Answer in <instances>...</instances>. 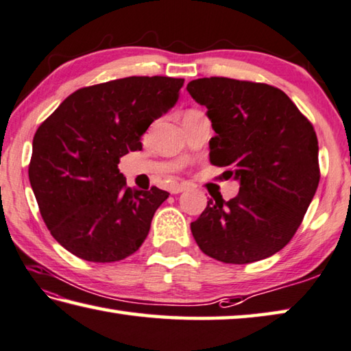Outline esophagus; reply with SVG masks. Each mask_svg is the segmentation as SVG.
<instances>
[{
  "label": "esophagus",
  "instance_id": "esophagus-1",
  "mask_svg": "<svg viewBox=\"0 0 351 351\" xmlns=\"http://www.w3.org/2000/svg\"><path fill=\"white\" fill-rule=\"evenodd\" d=\"M190 187H192V186H190L189 182L175 184V186H171V189H170V193L178 195V193H181V192H184V190H187V189H190Z\"/></svg>",
  "mask_w": 351,
  "mask_h": 351
}]
</instances>
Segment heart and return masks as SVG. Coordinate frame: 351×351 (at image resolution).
<instances>
[{"mask_svg": "<svg viewBox=\"0 0 351 351\" xmlns=\"http://www.w3.org/2000/svg\"><path fill=\"white\" fill-rule=\"evenodd\" d=\"M199 110H195V109H190L186 113H184V118H190V117H195V114H199Z\"/></svg>", "mask_w": 351, "mask_h": 351, "instance_id": "obj_1", "label": "heart"}]
</instances>
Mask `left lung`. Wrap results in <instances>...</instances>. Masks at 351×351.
Masks as SVG:
<instances>
[{
    "instance_id": "obj_1",
    "label": "left lung",
    "mask_w": 351,
    "mask_h": 351,
    "mask_svg": "<svg viewBox=\"0 0 351 351\" xmlns=\"http://www.w3.org/2000/svg\"><path fill=\"white\" fill-rule=\"evenodd\" d=\"M207 107L216 136L210 162L234 178L238 196H213L190 224L210 258L250 264L281 250L295 237L319 184L317 138L310 121L281 88L210 76L187 84Z\"/></svg>"
}]
</instances>
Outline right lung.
<instances>
[{"label":"right lung","mask_w":351,"mask_h":351,"mask_svg":"<svg viewBox=\"0 0 351 351\" xmlns=\"http://www.w3.org/2000/svg\"><path fill=\"white\" fill-rule=\"evenodd\" d=\"M182 78L129 76L78 88L38 127L29 180L52 237L81 259L114 263L135 253L169 195L132 190L119 158L173 107Z\"/></svg>","instance_id":"right-lung-1"}]
</instances>
